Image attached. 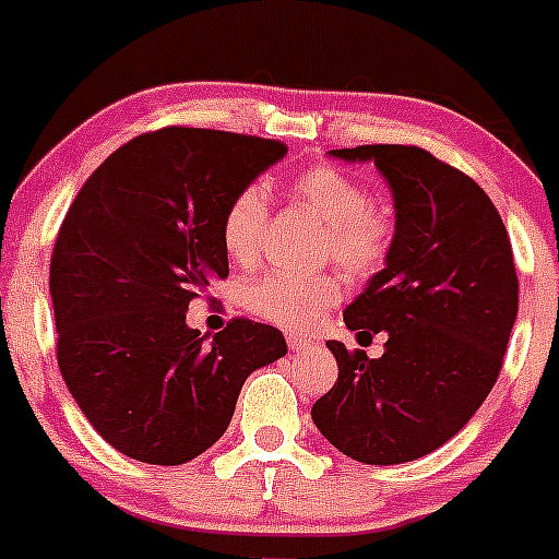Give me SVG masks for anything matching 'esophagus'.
Returning a JSON list of instances; mask_svg holds the SVG:
<instances>
[{
  "label": "esophagus",
  "instance_id": "1",
  "mask_svg": "<svg viewBox=\"0 0 559 559\" xmlns=\"http://www.w3.org/2000/svg\"><path fill=\"white\" fill-rule=\"evenodd\" d=\"M286 343H289L292 352H311V348H313L311 337L295 335V332H289V335H286Z\"/></svg>",
  "mask_w": 559,
  "mask_h": 559
}]
</instances>
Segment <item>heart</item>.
Segmentation results:
<instances>
[{"label":"heart","instance_id":"heart-1","mask_svg":"<svg viewBox=\"0 0 559 559\" xmlns=\"http://www.w3.org/2000/svg\"><path fill=\"white\" fill-rule=\"evenodd\" d=\"M292 194L326 224L324 253L348 273L368 275L381 264L389 243V227L370 197L352 175L335 167H311L292 180ZM267 227V197L259 186H246L227 205L222 218V243L229 257L251 264L262 248ZM248 306L286 330H308L341 297V278L332 273H273L259 275L246 292Z\"/></svg>","mask_w":559,"mask_h":559}]
</instances>
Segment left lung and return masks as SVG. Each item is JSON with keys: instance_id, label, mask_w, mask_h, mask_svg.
Here are the masks:
<instances>
[{"instance_id": "1", "label": "left lung", "mask_w": 559, "mask_h": 559, "mask_svg": "<svg viewBox=\"0 0 559 559\" xmlns=\"http://www.w3.org/2000/svg\"><path fill=\"white\" fill-rule=\"evenodd\" d=\"M373 162L392 191L384 270L343 311L359 346L384 332V354L326 341L337 384L313 403L321 436L365 465L436 452L471 421L498 381L516 321L520 281L503 218L481 186L416 145L337 148Z\"/></svg>"}]
</instances>
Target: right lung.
<instances>
[{"mask_svg": "<svg viewBox=\"0 0 559 559\" xmlns=\"http://www.w3.org/2000/svg\"><path fill=\"white\" fill-rule=\"evenodd\" d=\"M284 156L278 140L167 127L112 151L67 211L50 257L59 370L121 454L200 456L248 376L286 354L270 324L235 319L213 337L186 324L189 302L229 275L224 211Z\"/></svg>", "mask_w": 559, "mask_h": 559, "instance_id": "1", "label": "right lung"}]
</instances>
